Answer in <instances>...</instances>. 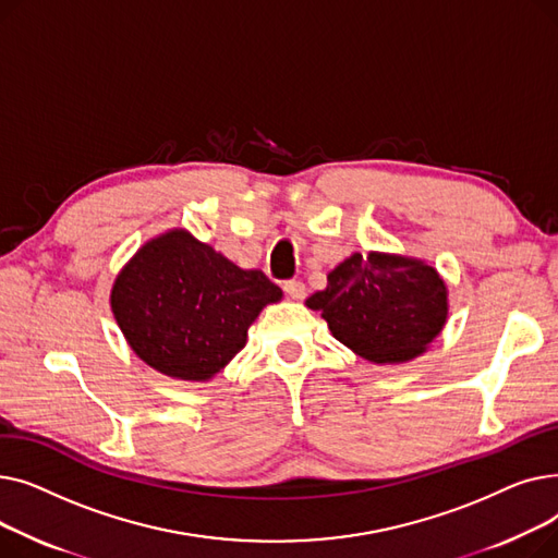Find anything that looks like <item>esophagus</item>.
Masks as SVG:
<instances>
[{
  "label": "esophagus",
  "mask_w": 558,
  "mask_h": 558,
  "mask_svg": "<svg viewBox=\"0 0 558 558\" xmlns=\"http://www.w3.org/2000/svg\"><path fill=\"white\" fill-rule=\"evenodd\" d=\"M284 291L289 294V299L303 301L305 294H307V287H305L301 280H287V282H284Z\"/></svg>",
  "instance_id": "obj_1"
}]
</instances>
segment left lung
Segmentation results:
<instances>
[{"label": "left lung", "instance_id": "obj_1", "mask_svg": "<svg viewBox=\"0 0 558 558\" xmlns=\"http://www.w3.org/2000/svg\"><path fill=\"white\" fill-rule=\"evenodd\" d=\"M305 305L320 312L337 341L375 364L425 353L448 318V287L423 259L353 253L328 274Z\"/></svg>", "mask_w": 558, "mask_h": 558}]
</instances>
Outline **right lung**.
I'll list each match as a JSON object with an SVG mask.
<instances>
[{
	"mask_svg": "<svg viewBox=\"0 0 558 558\" xmlns=\"http://www.w3.org/2000/svg\"><path fill=\"white\" fill-rule=\"evenodd\" d=\"M282 289L173 228L146 242L114 278L110 307L133 353L190 383L217 375L246 345L248 326Z\"/></svg>",
	"mask_w": 558,
	"mask_h": 558,
	"instance_id": "add662e5",
	"label": "right lung"
}]
</instances>
